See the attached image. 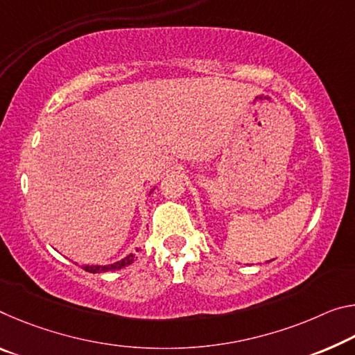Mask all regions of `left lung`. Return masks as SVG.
I'll return each mask as SVG.
<instances>
[{
	"instance_id": "1",
	"label": "left lung",
	"mask_w": 355,
	"mask_h": 355,
	"mask_svg": "<svg viewBox=\"0 0 355 355\" xmlns=\"http://www.w3.org/2000/svg\"><path fill=\"white\" fill-rule=\"evenodd\" d=\"M268 262H270V261H268Z\"/></svg>"
}]
</instances>
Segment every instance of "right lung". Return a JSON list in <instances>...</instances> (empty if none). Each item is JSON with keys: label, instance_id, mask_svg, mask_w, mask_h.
Masks as SVG:
<instances>
[{"label": "right lung", "instance_id": "1", "mask_svg": "<svg viewBox=\"0 0 355 355\" xmlns=\"http://www.w3.org/2000/svg\"><path fill=\"white\" fill-rule=\"evenodd\" d=\"M153 189H151L150 193H153ZM132 262H134V254H128L126 257H123L121 261L109 263V266H83L82 268L85 270V272H89V273H104V272H114V270L125 268L128 266H131Z\"/></svg>", "mask_w": 355, "mask_h": 355}]
</instances>
